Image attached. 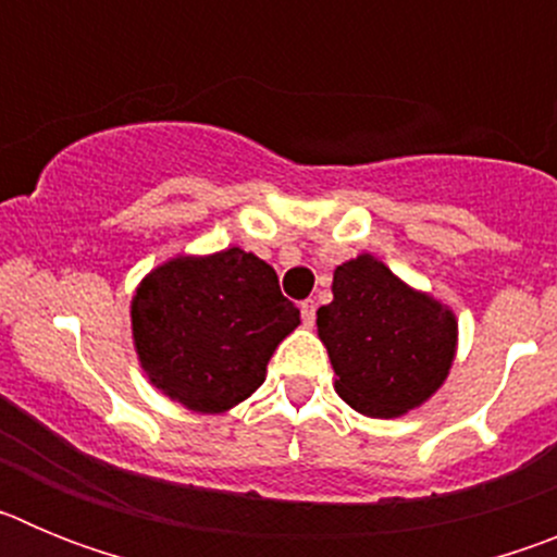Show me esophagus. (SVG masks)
Listing matches in <instances>:
<instances>
[{
    "label": "esophagus",
    "instance_id": "esophagus-1",
    "mask_svg": "<svg viewBox=\"0 0 557 557\" xmlns=\"http://www.w3.org/2000/svg\"><path fill=\"white\" fill-rule=\"evenodd\" d=\"M314 309H318V304H314L312 298H307V301L301 304V318H304V323H307V326H312V323H314Z\"/></svg>",
    "mask_w": 557,
    "mask_h": 557
}]
</instances>
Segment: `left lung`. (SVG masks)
Returning <instances> with one entry per match:
<instances>
[{
	"label": "left lung",
	"mask_w": 557,
	"mask_h": 557,
	"mask_svg": "<svg viewBox=\"0 0 557 557\" xmlns=\"http://www.w3.org/2000/svg\"><path fill=\"white\" fill-rule=\"evenodd\" d=\"M334 301L318 334L339 398L371 418H396L444 385L457 346L455 314L362 253L334 270Z\"/></svg>",
	"instance_id": "left-lung-1"
}]
</instances>
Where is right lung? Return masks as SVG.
Masks as SVG:
<instances>
[{
  "mask_svg": "<svg viewBox=\"0 0 557 557\" xmlns=\"http://www.w3.org/2000/svg\"><path fill=\"white\" fill-rule=\"evenodd\" d=\"M131 318L152 385L195 412L248 398L275 346L301 323L275 270L239 248L156 268L133 295Z\"/></svg>",
  "mask_w": 557,
  "mask_h": 557,
  "instance_id": "obj_1",
  "label": "right lung"
}]
</instances>
